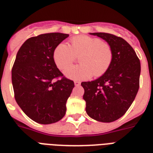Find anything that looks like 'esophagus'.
<instances>
[{
    "instance_id": "1",
    "label": "esophagus",
    "mask_w": 153,
    "mask_h": 153,
    "mask_svg": "<svg viewBox=\"0 0 153 153\" xmlns=\"http://www.w3.org/2000/svg\"><path fill=\"white\" fill-rule=\"evenodd\" d=\"M74 84H75L76 86H78L80 85V82L79 81H74Z\"/></svg>"
}]
</instances>
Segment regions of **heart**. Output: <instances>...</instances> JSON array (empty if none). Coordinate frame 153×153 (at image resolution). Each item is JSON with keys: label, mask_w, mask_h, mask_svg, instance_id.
<instances>
[{"label": "heart", "mask_w": 153, "mask_h": 153, "mask_svg": "<svg viewBox=\"0 0 153 153\" xmlns=\"http://www.w3.org/2000/svg\"><path fill=\"white\" fill-rule=\"evenodd\" d=\"M81 56L77 66L67 68L63 71L67 78L74 80L88 79L92 76H100L107 71L113 61V50L107 42L86 35L74 36L70 46L61 43L53 51V57L56 67L63 70Z\"/></svg>", "instance_id": "obj_1"}]
</instances>
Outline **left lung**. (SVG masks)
<instances>
[{
  "mask_svg": "<svg viewBox=\"0 0 153 153\" xmlns=\"http://www.w3.org/2000/svg\"><path fill=\"white\" fill-rule=\"evenodd\" d=\"M106 40L113 50V61L96 80L83 82V100L90 117L111 123L122 117L130 107L140 88V59L124 39L107 33H90Z\"/></svg>",
  "mask_w": 153,
  "mask_h": 153,
  "instance_id": "8db88e82",
  "label": "left lung"
}]
</instances>
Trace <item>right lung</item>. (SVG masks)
Returning a JSON list of instances; mask_svg holds the SVG:
<instances>
[{"label": "right lung", "mask_w": 153, "mask_h": 153, "mask_svg": "<svg viewBox=\"0 0 153 153\" xmlns=\"http://www.w3.org/2000/svg\"><path fill=\"white\" fill-rule=\"evenodd\" d=\"M68 36L61 33L33 36L24 42L16 56L11 71L16 102L38 123H54L66 113V103L74 83L56 67L53 53Z\"/></svg>", "instance_id": "obj_1"}]
</instances>
